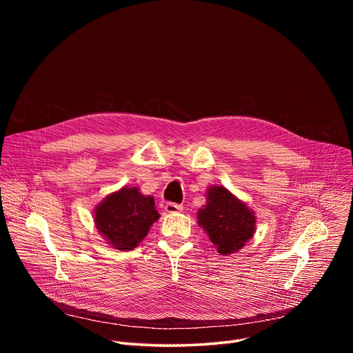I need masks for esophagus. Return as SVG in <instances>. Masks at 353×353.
<instances>
[{"instance_id":"obj_1","label":"esophagus","mask_w":353,"mask_h":353,"mask_svg":"<svg viewBox=\"0 0 353 353\" xmlns=\"http://www.w3.org/2000/svg\"><path fill=\"white\" fill-rule=\"evenodd\" d=\"M183 210V207L180 204H174V203H168L165 205V211L168 214H176V212H180Z\"/></svg>"}]
</instances>
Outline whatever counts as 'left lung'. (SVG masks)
<instances>
[{
    "label": "left lung",
    "instance_id": "obj_1",
    "mask_svg": "<svg viewBox=\"0 0 353 353\" xmlns=\"http://www.w3.org/2000/svg\"><path fill=\"white\" fill-rule=\"evenodd\" d=\"M207 201L198 212V223L204 226L221 254H232L253 237L256 218L225 187H211Z\"/></svg>",
    "mask_w": 353,
    "mask_h": 353
}]
</instances>
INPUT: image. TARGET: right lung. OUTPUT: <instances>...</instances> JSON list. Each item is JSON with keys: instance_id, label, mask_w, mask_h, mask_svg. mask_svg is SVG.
Instances as JSON below:
<instances>
[{"instance_id": "right-lung-1", "label": "right lung", "mask_w": 353, "mask_h": 353, "mask_svg": "<svg viewBox=\"0 0 353 353\" xmlns=\"http://www.w3.org/2000/svg\"><path fill=\"white\" fill-rule=\"evenodd\" d=\"M158 218L152 196L125 187L109 195L94 211L96 228L117 250L135 248Z\"/></svg>"}]
</instances>
